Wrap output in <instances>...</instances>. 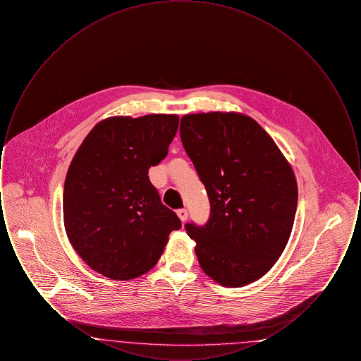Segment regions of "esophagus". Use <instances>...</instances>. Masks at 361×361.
Instances as JSON below:
<instances>
[{
	"instance_id": "34e87169",
	"label": "esophagus",
	"mask_w": 361,
	"mask_h": 361,
	"mask_svg": "<svg viewBox=\"0 0 361 361\" xmlns=\"http://www.w3.org/2000/svg\"><path fill=\"white\" fill-rule=\"evenodd\" d=\"M177 216L180 218L181 222H185L188 219V211L185 208H181V209L177 211Z\"/></svg>"
}]
</instances>
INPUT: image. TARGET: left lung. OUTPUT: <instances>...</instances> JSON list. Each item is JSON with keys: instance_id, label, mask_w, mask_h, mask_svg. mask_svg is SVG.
<instances>
[{"instance_id": "left-lung-1", "label": "left lung", "mask_w": 361, "mask_h": 361, "mask_svg": "<svg viewBox=\"0 0 361 361\" xmlns=\"http://www.w3.org/2000/svg\"><path fill=\"white\" fill-rule=\"evenodd\" d=\"M180 135L211 203L207 224H185L199 264L224 287L247 286L275 265L290 240L298 206L291 165L240 112L184 115Z\"/></svg>"}]
</instances>
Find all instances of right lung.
<instances>
[{"instance_id": "1", "label": "right lung", "mask_w": 361, "mask_h": 361, "mask_svg": "<svg viewBox=\"0 0 361 361\" xmlns=\"http://www.w3.org/2000/svg\"><path fill=\"white\" fill-rule=\"evenodd\" d=\"M178 116H111L99 121L70 162L63 224L77 255L112 280L149 272L181 222L164 206L149 168L168 154Z\"/></svg>"}]
</instances>
